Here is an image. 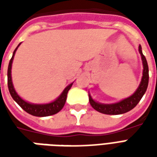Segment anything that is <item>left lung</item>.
<instances>
[{
  "instance_id": "obj_1",
  "label": "left lung",
  "mask_w": 157,
  "mask_h": 157,
  "mask_svg": "<svg viewBox=\"0 0 157 157\" xmlns=\"http://www.w3.org/2000/svg\"><path fill=\"white\" fill-rule=\"evenodd\" d=\"M139 53L140 54V56H141L142 64H143V73H142L141 82L140 83L138 88L136 89V91L130 97L123 99L119 102H114V103H101V102H96L92 98L91 94L89 93L90 104L98 112L102 113L104 114H109V115L122 114V113H125L130 111L140 101V99L145 93L147 86H148L149 68L146 59L142 53V48L140 45L139 46Z\"/></svg>"
}]
</instances>
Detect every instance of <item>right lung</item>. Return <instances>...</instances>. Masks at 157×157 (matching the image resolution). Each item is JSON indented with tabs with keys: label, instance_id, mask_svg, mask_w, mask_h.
<instances>
[{
	"label": "right lung",
	"instance_id": "right-lung-1",
	"mask_svg": "<svg viewBox=\"0 0 157 157\" xmlns=\"http://www.w3.org/2000/svg\"><path fill=\"white\" fill-rule=\"evenodd\" d=\"M21 44L17 45V47L15 48V50L13 52V55L11 59V60L9 62L8 65V70H7V85H8V89L10 94L12 96L13 100L15 101L17 104H18L21 108H22L24 111L31 114V115L37 116V117H46V116H50L53 114H55L59 113L63 107L65 106V101H66V98H67V93H68L69 90L73 85V82L68 85L64 91L61 92V94L57 98L55 99V101L48 103H43V104H36V103H31L23 100V99L17 94V92H16L15 88L13 86V83H12V65L13 59H14V55L17 51V49L18 48Z\"/></svg>",
	"mask_w": 157,
	"mask_h": 157
}]
</instances>
